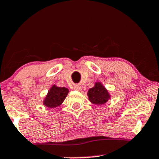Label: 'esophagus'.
Instances as JSON below:
<instances>
[{
  "mask_svg": "<svg viewBox=\"0 0 159 159\" xmlns=\"http://www.w3.org/2000/svg\"><path fill=\"white\" fill-rule=\"evenodd\" d=\"M74 89L77 90V91H81V86L80 85H75V87H74Z\"/></svg>",
  "mask_w": 159,
  "mask_h": 159,
  "instance_id": "1",
  "label": "esophagus"
}]
</instances>
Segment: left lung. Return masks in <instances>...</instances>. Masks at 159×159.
Returning a JSON list of instances; mask_svg holds the SVG:
<instances>
[{
    "mask_svg": "<svg viewBox=\"0 0 159 159\" xmlns=\"http://www.w3.org/2000/svg\"><path fill=\"white\" fill-rule=\"evenodd\" d=\"M87 95L89 101L95 105L106 103L110 98L107 89L100 82H96L94 87L89 89Z\"/></svg>",
    "mask_w": 159,
    "mask_h": 159,
    "instance_id": "left-lung-1",
    "label": "left lung"
}]
</instances>
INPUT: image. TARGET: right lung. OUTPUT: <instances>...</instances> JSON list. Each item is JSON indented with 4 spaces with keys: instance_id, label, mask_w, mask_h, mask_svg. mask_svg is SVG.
Listing matches in <instances>:
<instances>
[{
    "instance_id": "right-lung-1",
    "label": "right lung",
    "mask_w": 159,
    "mask_h": 159,
    "mask_svg": "<svg viewBox=\"0 0 159 159\" xmlns=\"http://www.w3.org/2000/svg\"><path fill=\"white\" fill-rule=\"evenodd\" d=\"M69 89L65 87H58L53 85L44 100V105L49 108L57 107L63 103L67 97Z\"/></svg>"
}]
</instances>
